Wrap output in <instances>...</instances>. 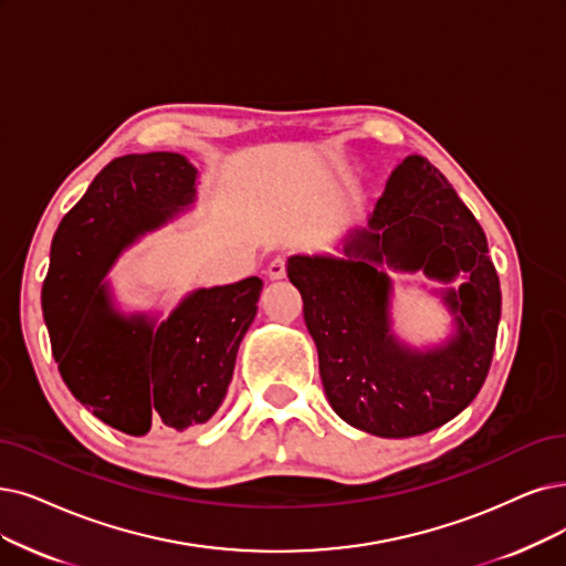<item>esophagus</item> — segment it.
Instances as JSON below:
<instances>
[{
  "mask_svg": "<svg viewBox=\"0 0 566 566\" xmlns=\"http://www.w3.org/2000/svg\"><path fill=\"white\" fill-rule=\"evenodd\" d=\"M266 274H269V279H274V281L283 279L287 274V262L283 258H274L266 266Z\"/></svg>",
  "mask_w": 566,
  "mask_h": 566,
  "instance_id": "1",
  "label": "esophagus"
}]
</instances>
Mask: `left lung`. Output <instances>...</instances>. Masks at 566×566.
Returning <instances> with one entry per match:
<instances>
[{
  "instance_id": "1",
  "label": "left lung",
  "mask_w": 566,
  "mask_h": 566,
  "mask_svg": "<svg viewBox=\"0 0 566 566\" xmlns=\"http://www.w3.org/2000/svg\"><path fill=\"white\" fill-rule=\"evenodd\" d=\"M348 260L295 255L287 276L304 300V321L318 348L332 409L376 437H418L453 420L479 395L502 313L500 276L488 239L446 176L420 155L392 171L369 230L346 245ZM388 261L430 277L468 276L444 298L459 332L446 347L418 354L389 334Z\"/></svg>"
}]
</instances>
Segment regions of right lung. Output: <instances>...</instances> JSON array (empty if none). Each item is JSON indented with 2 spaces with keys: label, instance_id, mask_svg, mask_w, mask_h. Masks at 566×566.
Listing matches in <instances>:
<instances>
[{
  "label": "right lung",
  "instance_id": "obj_1",
  "mask_svg": "<svg viewBox=\"0 0 566 566\" xmlns=\"http://www.w3.org/2000/svg\"><path fill=\"white\" fill-rule=\"evenodd\" d=\"M195 167L178 153L111 160L51 243L41 308L66 388L93 416L129 437L186 432L224 399L262 281L197 290L165 323L123 315L104 283L134 239L195 201Z\"/></svg>",
  "mask_w": 566,
  "mask_h": 566
}]
</instances>
